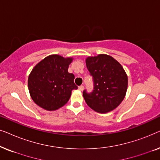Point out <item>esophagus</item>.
Wrapping results in <instances>:
<instances>
[{"mask_svg":"<svg viewBox=\"0 0 160 160\" xmlns=\"http://www.w3.org/2000/svg\"><path fill=\"white\" fill-rule=\"evenodd\" d=\"M84 86H82H82L78 87V90H79V91H83V90H84Z\"/></svg>","mask_w":160,"mask_h":160,"instance_id":"34e87169","label":"esophagus"}]
</instances>
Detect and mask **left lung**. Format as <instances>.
<instances>
[{
  "label": "left lung",
  "instance_id": "left-lung-1",
  "mask_svg": "<svg viewBox=\"0 0 160 160\" xmlns=\"http://www.w3.org/2000/svg\"><path fill=\"white\" fill-rule=\"evenodd\" d=\"M86 65L94 79V90L83 92L85 102L96 112L113 111L124 100L128 89V78L122 65L105 54L88 57Z\"/></svg>",
  "mask_w": 160,
  "mask_h": 160
}]
</instances>
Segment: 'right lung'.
<instances>
[{
	"label": "right lung",
	"mask_w": 160,
	"mask_h": 160,
	"mask_svg": "<svg viewBox=\"0 0 160 160\" xmlns=\"http://www.w3.org/2000/svg\"><path fill=\"white\" fill-rule=\"evenodd\" d=\"M73 58L59 54L46 57L36 65L28 76V89L35 103L47 111H55L68 101L75 76L68 71Z\"/></svg>",
	"instance_id": "obj_1"
}]
</instances>
